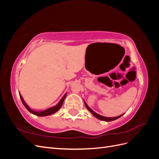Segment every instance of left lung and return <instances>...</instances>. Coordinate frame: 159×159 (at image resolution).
I'll list each match as a JSON object with an SVG mask.
<instances>
[{"label":"left lung","mask_w":159,"mask_h":159,"mask_svg":"<svg viewBox=\"0 0 159 159\" xmlns=\"http://www.w3.org/2000/svg\"><path fill=\"white\" fill-rule=\"evenodd\" d=\"M84 103H85V107H87V109L89 111L92 113L94 116L96 117V118H98V119H100V120H102V121H114V120H115V119H119V117H121L122 115H119V116H117V117H104V116H102V115H99V114H98L97 113H95V112H94L91 109L88 105H87V103H85V102L84 101Z\"/></svg>","instance_id":"8db88e82"}]
</instances>
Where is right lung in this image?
Listing matches in <instances>:
<instances>
[{
  "instance_id": "add662e5",
  "label": "right lung",
  "mask_w": 159,
  "mask_h": 159,
  "mask_svg": "<svg viewBox=\"0 0 159 159\" xmlns=\"http://www.w3.org/2000/svg\"><path fill=\"white\" fill-rule=\"evenodd\" d=\"M66 94H67V93H65V95L63 96V98H62L61 99V100L60 101V102H59L58 103H57V104L56 105V106L50 107V108H48V109H46V110H44V111H34V110L31 109L28 106V105L25 103V101H24V99H23V98H22V95H21L20 94H19V95H20V99H21V101H22V102L23 105H25V107L27 109V110L28 111L30 112L31 113H32V114H34V115H36V116L43 117V116H48V115H52V114H54V113H55L56 112H57V111H58V110L61 108L62 104H63L64 100V99H65V98H66Z\"/></svg>"
}]
</instances>
